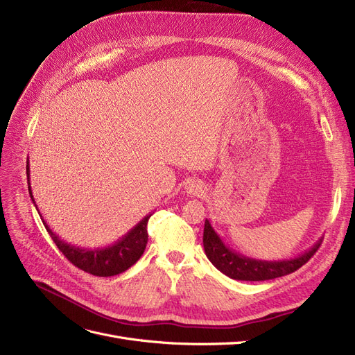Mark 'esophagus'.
<instances>
[{
	"instance_id": "esophagus-1",
	"label": "esophagus",
	"mask_w": 355,
	"mask_h": 355,
	"mask_svg": "<svg viewBox=\"0 0 355 355\" xmlns=\"http://www.w3.org/2000/svg\"><path fill=\"white\" fill-rule=\"evenodd\" d=\"M187 193L190 194V196H193V197H200L203 194V186L200 182H197V181H193V182H190L189 186H187Z\"/></svg>"
}]
</instances>
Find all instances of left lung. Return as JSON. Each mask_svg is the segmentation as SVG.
I'll use <instances>...</instances> for the list:
<instances>
[{
	"label": "left lung",
	"instance_id": "left-lung-1",
	"mask_svg": "<svg viewBox=\"0 0 355 355\" xmlns=\"http://www.w3.org/2000/svg\"><path fill=\"white\" fill-rule=\"evenodd\" d=\"M320 242L313 245V248L304 254L283 261H261L243 257L232 251L223 243L220 236L214 232L210 222L206 219L203 232V246L210 263L222 271L225 275L234 280L242 282H264L272 280L277 277H283L295 272L309 261L318 251Z\"/></svg>",
	"mask_w": 355,
	"mask_h": 355
}]
</instances>
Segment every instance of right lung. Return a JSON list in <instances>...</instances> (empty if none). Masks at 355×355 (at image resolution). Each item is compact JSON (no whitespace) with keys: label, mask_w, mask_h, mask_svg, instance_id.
Returning a JSON list of instances; mask_svg holds the SVG:
<instances>
[{"label":"right lung","mask_w":355,"mask_h":355,"mask_svg":"<svg viewBox=\"0 0 355 355\" xmlns=\"http://www.w3.org/2000/svg\"><path fill=\"white\" fill-rule=\"evenodd\" d=\"M27 173V184H28V193L32 197V202L35 203V198L32 194V189H30V169H28V161L26 165ZM36 206V205H35ZM37 209V207H36ZM150 214H146L145 218L137 223L132 230H129L128 235L123 236L120 241L113 243L112 246H105V248H96V250H85L73 246L71 243H67L65 241L60 239L58 235H55L51 227L46 225V222L42 219L46 230H48L51 238L53 239L55 245L62 252L68 261L78 267L80 270L89 272L97 277H112L116 274H120L130 268L137 259H139L146 248L148 243V220Z\"/></svg>","instance_id":"obj_1"}]
</instances>
